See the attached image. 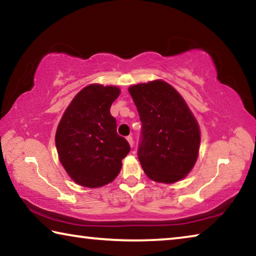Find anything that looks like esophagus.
Returning <instances> with one entry per match:
<instances>
[{"mask_svg":"<svg viewBox=\"0 0 256 256\" xmlns=\"http://www.w3.org/2000/svg\"><path fill=\"white\" fill-rule=\"evenodd\" d=\"M126 140L128 142V144L131 146H133V138L131 136H126Z\"/></svg>","mask_w":256,"mask_h":256,"instance_id":"34e87169","label":"esophagus"}]
</instances>
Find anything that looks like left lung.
Wrapping results in <instances>:
<instances>
[{"instance_id":"1","label":"left lung","mask_w":256,"mask_h":256,"mask_svg":"<svg viewBox=\"0 0 256 256\" xmlns=\"http://www.w3.org/2000/svg\"><path fill=\"white\" fill-rule=\"evenodd\" d=\"M128 92L142 123L138 157L150 180H183L196 162L201 132L184 98L162 80L131 86Z\"/></svg>"}]
</instances>
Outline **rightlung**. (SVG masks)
<instances>
[{"label":"right lung","instance_id":"add662e5","mask_svg":"<svg viewBox=\"0 0 256 256\" xmlns=\"http://www.w3.org/2000/svg\"><path fill=\"white\" fill-rule=\"evenodd\" d=\"M120 94L116 86H84L72 99L56 130L60 162L68 175L84 188H100L114 180L131 149L116 132V120L110 112Z\"/></svg>","mask_w":256,"mask_h":256}]
</instances>
